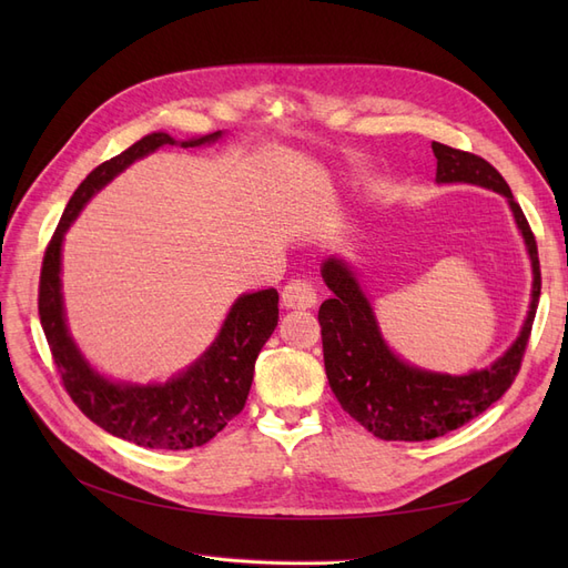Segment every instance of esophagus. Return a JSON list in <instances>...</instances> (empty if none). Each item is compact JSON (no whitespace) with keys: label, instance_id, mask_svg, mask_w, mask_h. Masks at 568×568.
<instances>
[{"label":"esophagus","instance_id":"obj_1","mask_svg":"<svg viewBox=\"0 0 568 568\" xmlns=\"http://www.w3.org/2000/svg\"><path fill=\"white\" fill-rule=\"evenodd\" d=\"M317 303V288L305 280H291L282 291V305L288 311H305Z\"/></svg>","mask_w":568,"mask_h":568}]
</instances>
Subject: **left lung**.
Returning <instances> with one entry per match:
<instances>
[{
  "instance_id": "8db88e82",
  "label": "left lung",
  "mask_w": 568,
  "mask_h": 568,
  "mask_svg": "<svg viewBox=\"0 0 568 568\" xmlns=\"http://www.w3.org/2000/svg\"><path fill=\"white\" fill-rule=\"evenodd\" d=\"M432 149L438 161V184H476L507 199L532 267L530 305L517 341L490 367L459 376L428 372L405 363L388 348L353 267L338 255L326 257L322 280L334 296L320 305L317 315L326 379L341 407L382 440H432L445 436L500 400L521 367L540 298L536 236L505 178L469 151L440 142H434Z\"/></svg>"
}]
</instances>
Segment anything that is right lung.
<instances>
[{"label": "right lung", "instance_id": "right-lung-1", "mask_svg": "<svg viewBox=\"0 0 568 568\" xmlns=\"http://www.w3.org/2000/svg\"><path fill=\"white\" fill-rule=\"evenodd\" d=\"M222 130L192 140L151 132L111 161L97 165L68 201L59 227L44 251L40 274V322L63 386L73 403L104 432L156 450H189L209 443L244 409L255 359L280 320L277 288L239 296L215 341L196 363L165 384L113 382L97 372L68 332L61 291V246L75 217L99 189L161 146L213 144Z\"/></svg>", "mask_w": 568, "mask_h": 568}]
</instances>
